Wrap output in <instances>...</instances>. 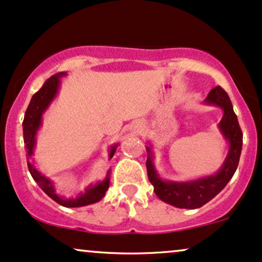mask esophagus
Returning <instances> with one entry per match:
<instances>
[{
  "label": "esophagus",
  "instance_id": "esophagus-1",
  "mask_svg": "<svg viewBox=\"0 0 262 262\" xmlns=\"http://www.w3.org/2000/svg\"><path fill=\"white\" fill-rule=\"evenodd\" d=\"M130 130L134 132H141L142 131V124L140 121H134L130 126Z\"/></svg>",
  "mask_w": 262,
  "mask_h": 262
}]
</instances>
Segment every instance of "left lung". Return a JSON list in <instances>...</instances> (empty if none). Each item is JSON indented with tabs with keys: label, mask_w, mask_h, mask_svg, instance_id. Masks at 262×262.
I'll list each match as a JSON object with an SVG mask.
<instances>
[{
	"label": "left lung",
	"mask_w": 262,
	"mask_h": 262,
	"mask_svg": "<svg viewBox=\"0 0 262 262\" xmlns=\"http://www.w3.org/2000/svg\"><path fill=\"white\" fill-rule=\"evenodd\" d=\"M205 104L215 105L222 109L224 116L219 122L222 136L230 144L227 157L219 171L210 176L200 177L190 181H166L163 180L154 166V154L151 146L147 147V173L154 187L158 198L167 204L180 209H198L216 196L230 182L237 170L243 146V134L234 114L230 97L220 86H216L206 96Z\"/></svg>",
	"instance_id": "left-lung-1"
}]
</instances>
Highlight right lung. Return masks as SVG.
I'll list each match as a JSON object with an SVG mask.
<instances>
[{
    "mask_svg": "<svg viewBox=\"0 0 262 262\" xmlns=\"http://www.w3.org/2000/svg\"><path fill=\"white\" fill-rule=\"evenodd\" d=\"M67 73H58L56 75L51 76L43 86L41 87L38 91L32 96L29 106L25 112L24 121H23V135H24V143L25 149H27V159H28V167L30 171L32 179L36 181L38 187L43 190L46 194L52 198L54 202L58 204L66 206V208H79V206H86L93 203L99 202L103 196L105 195V192L109 188V175H111V170L106 172L105 179L99 182L95 183V185H90L86 187L85 192H80V194L75 196V198H64V196L58 195L56 193V188H54L53 182L46 176H43L40 171H37L32 164L29 161V159L34 156V149L36 146V135L38 128L41 127L42 124V115L47 111L48 106L53 102L59 91L60 87V77L66 76ZM119 144H114L109 149V159H112L114 156L116 148Z\"/></svg>",
    "mask_w": 262,
    "mask_h": 262,
    "instance_id": "1",
    "label": "right lung"
}]
</instances>
